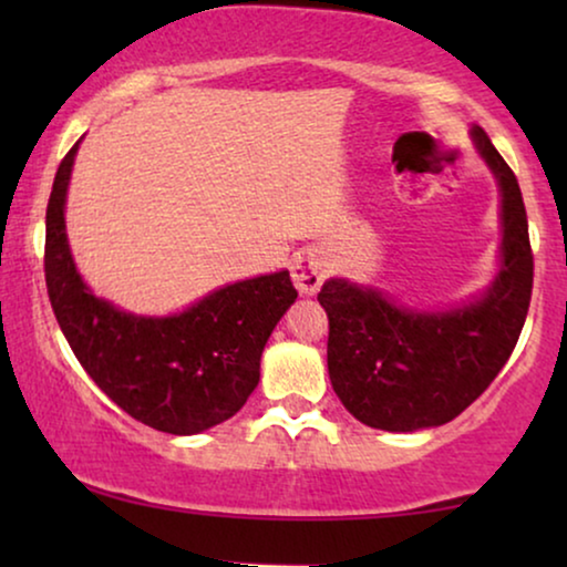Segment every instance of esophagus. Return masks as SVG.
Segmentation results:
<instances>
[{
	"mask_svg": "<svg viewBox=\"0 0 567 567\" xmlns=\"http://www.w3.org/2000/svg\"><path fill=\"white\" fill-rule=\"evenodd\" d=\"M324 276H328V262H324L320 252H312V250L299 252L291 262L293 286H297L299 293H307V297H312V293L320 291Z\"/></svg>",
	"mask_w": 567,
	"mask_h": 567,
	"instance_id": "34e87169",
	"label": "esophagus"
}]
</instances>
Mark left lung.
<instances>
[{"label": "left lung", "instance_id": "left-lung-1", "mask_svg": "<svg viewBox=\"0 0 567 567\" xmlns=\"http://www.w3.org/2000/svg\"><path fill=\"white\" fill-rule=\"evenodd\" d=\"M472 142L501 190V268L477 299L452 309L402 307L371 286L328 278L332 390L363 425L392 433L454 421L506 367L529 312L534 258L516 175L480 126Z\"/></svg>", "mask_w": 567, "mask_h": 567}]
</instances>
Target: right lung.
Here are the masks:
<instances>
[{
	"mask_svg": "<svg viewBox=\"0 0 567 567\" xmlns=\"http://www.w3.org/2000/svg\"><path fill=\"white\" fill-rule=\"evenodd\" d=\"M76 142L53 177L45 208V286L76 361L131 417L193 436L237 413L260 382L270 332L297 299L289 270L245 278L177 315L142 317L95 297L66 239V190Z\"/></svg>",
	"mask_w": 567,
	"mask_h": 567,
	"instance_id": "obj_1",
	"label": "right lung"
}]
</instances>
